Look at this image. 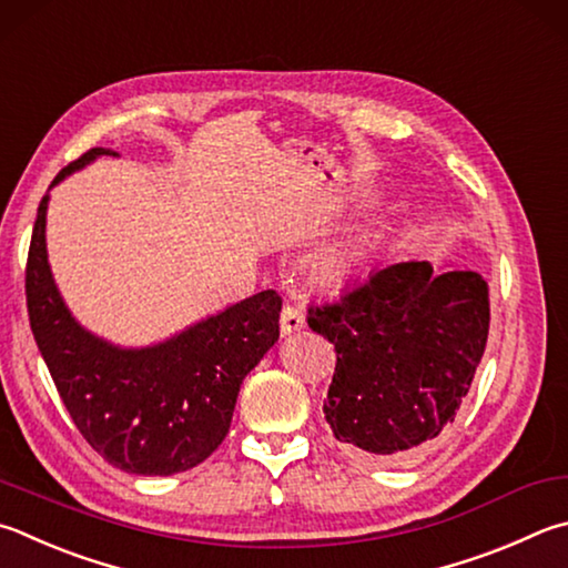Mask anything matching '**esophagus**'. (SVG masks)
<instances>
[{
    "mask_svg": "<svg viewBox=\"0 0 568 568\" xmlns=\"http://www.w3.org/2000/svg\"><path fill=\"white\" fill-rule=\"evenodd\" d=\"M303 327H305L303 307L285 305L283 313H281V333H283V335H293V333H301Z\"/></svg>",
    "mask_w": 568,
    "mask_h": 568,
    "instance_id": "1",
    "label": "esophagus"
}]
</instances>
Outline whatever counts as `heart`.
<instances>
[{
  "label": "heart",
  "instance_id": "1",
  "mask_svg": "<svg viewBox=\"0 0 568 568\" xmlns=\"http://www.w3.org/2000/svg\"><path fill=\"white\" fill-rule=\"evenodd\" d=\"M339 265H343V261H339L337 255H329V257H325V271L333 273V271H337Z\"/></svg>",
  "mask_w": 568,
  "mask_h": 568
}]
</instances>
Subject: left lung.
Masks as SVG:
<instances>
[{
  "instance_id": "1",
  "label": "left lung",
  "mask_w": 568,
  "mask_h": 568,
  "mask_svg": "<svg viewBox=\"0 0 568 568\" xmlns=\"http://www.w3.org/2000/svg\"><path fill=\"white\" fill-rule=\"evenodd\" d=\"M335 345L323 405L337 445L367 462H409L457 417L489 335V287L427 261L379 267L337 301L307 307Z\"/></svg>"
}]
</instances>
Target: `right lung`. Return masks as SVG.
Here are the masks:
<instances>
[{"label": "right lung", "instance_id": "1", "mask_svg": "<svg viewBox=\"0 0 568 568\" xmlns=\"http://www.w3.org/2000/svg\"><path fill=\"white\" fill-rule=\"evenodd\" d=\"M91 149L51 181L84 169ZM47 205L39 203L27 257V311L39 353L77 429L113 467L169 477L211 457L231 429L245 375L281 335L275 291L225 307L149 347H119L81 327L47 261Z\"/></svg>", "mask_w": 568, "mask_h": 568}]
</instances>
